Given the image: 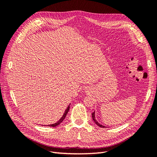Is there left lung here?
Instances as JSON below:
<instances>
[{
    "instance_id": "8db88e82",
    "label": "left lung",
    "mask_w": 157,
    "mask_h": 157,
    "mask_svg": "<svg viewBox=\"0 0 157 157\" xmlns=\"http://www.w3.org/2000/svg\"><path fill=\"white\" fill-rule=\"evenodd\" d=\"M92 119L94 120V122L96 123V124H97L98 126L101 127V128H106L105 126H103L102 124H99V123L96 121V117H95V111H94V113H92Z\"/></svg>"
}]
</instances>
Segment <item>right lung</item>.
Here are the masks:
<instances>
[{
  "label": "right lung",
  "instance_id": "obj_1",
  "mask_svg": "<svg viewBox=\"0 0 157 157\" xmlns=\"http://www.w3.org/2000/svg\"><path fill=\"white\" fill-rule=\"evenodd\" d=\"M69 108H70V104L69 105V106L67 107V109H65V113H63V116L61 117V118L57 122H56V123H54V124H50V125H46L47 126H50V127H56V126H58L59 124H60L61 122H63V121L65 119V117H66V115H67V113L69 112ZM44 126H46V125H44Z\"/></svg>",
  "mask_w": 157,
  "mask_h": 157
}]
</instances>
